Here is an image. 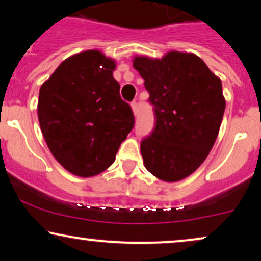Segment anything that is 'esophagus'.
Returning a JSON list of instances; mask_svg holds the SVG:
<instances>
[{
    "mask_svg": "<svg viewBox=\"0 0 261 261\" xmlns=\"http://www.w3.org/2000/svg\"><path fill=\"white\" fill-rule=\"evenodd\" d=\"M130 107H132V110H133V113H134V115H137L138 114V103L137 102H132L130 103Z\"/></svg>",
    "mask_w": 261,
    "mask_h": 261,
    "instance_id": "34e87169",
    "label": "esophagus"
}]
</instances>
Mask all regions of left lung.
<instances>
[{"label": "left lung", "mask_w": 261, "mask_h": 261, "mask_svg": "<svg viewBox=\"0 0 261 261\" xmlns=\"http://www.w3.org/2000/svg\"><path fill=\"white\" fill-rule=\"evenodd\" d=\"M133 66L145 80L155 115L154 129L141 141L145 167L164 181L184 179L216 141L226 109L221 80L194 53L137 56Z\"/></svg>", "instance_id": "1"}]
</instances>
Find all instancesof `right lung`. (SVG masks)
<instances>
[{
    "label": "right lung",
    "instance_id": "obj_1",
    "mask_svg": "<svg viewBox=\"0 0 261 261\" xmlns=\"http://www.w3.org/2000/svg\"><path fill=\"white\" fill-rule=\"evenodd\" d=\"M115 60L97 49L71 56L39 91L38 119L53 156L69 172L92 177L108 169L134 127L130 106L113 77Z\"/></svg>",
    "mask_w": 261,
    "mask_h": 261
}]
</instances>
